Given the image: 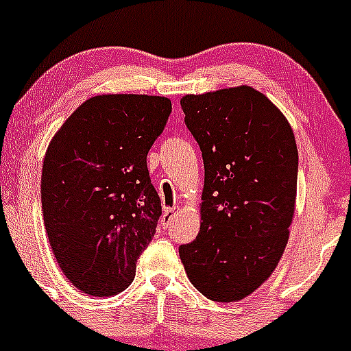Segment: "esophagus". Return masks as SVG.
<instances>
[{
	"instance_id": "1",
	"label": "esophagus",
	"mask_w": 351,
	"mask_h": 351,
	"mask_svg": "<svg viewBox=\"0 0 351 351\" xmlns=\"http://www.w3.org/2000/svg\"><path fill=\"white\" fill-rule=\"evenodd\" d=\"M178 210H180V207H176V205H175V207L165 208V212H162V215H161V226H165V228H166V226L171 222V219L175 217V214Z\"/></svg>"
}]
</instances>
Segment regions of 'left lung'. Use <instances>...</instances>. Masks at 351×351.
Masks as SVG:
<instances>
[{
    "label": "left lung",
    "instance_id": "left-lung-1",
    "mask_svg": "<svg viewBox=\"0 0 351 351\" xmlns=\"http://www.w3.org/2000/svg\"><path fill=\"white\" fill-rule=\"evenodd\" d=\"M185 123L204 158L200 231L180 246L189 280L215 302H238L277 268L295 212V137L254 88L185 95Z\"/></svg>",
    "mask_w": 351,
    "mask_h": 351
}]
</instances>
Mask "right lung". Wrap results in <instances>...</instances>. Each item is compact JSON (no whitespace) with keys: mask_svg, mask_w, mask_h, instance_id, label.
I'll use <instances>...</instances> for the list:
<instances>
[{"mask_svg":"<svg viewBox=\"0 0 351 351\" xmlns=\"http://www.w3.org/2000/svg\"><path fill=\"white\" fill-rule=\"evenodd\" d=\"M171 113L153 95H98L54 134L42 165V214L62 274L81 292L117 295L132 284L161 200L147 153Z\"/></svg>","mask_w":351,"mask_h":351,"instance_id":"obj_1","label":"right lung"}]
</instances>
